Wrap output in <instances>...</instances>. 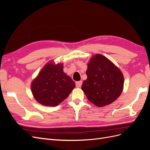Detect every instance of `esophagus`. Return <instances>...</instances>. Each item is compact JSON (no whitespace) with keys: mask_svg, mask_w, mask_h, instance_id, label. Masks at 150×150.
I'll use <instances>...</instances> for the list:
<instances>
[{"mask_svg":"<svg viewBox=\"0 0 150 150\" xmlns=\"http://www.w3.org/2000/svg\"><path fill=\"white\" fill-rule=\"evenodd\" d=\"M83 84V81H77L76 83V86L77 88H81V86H82Z\"/></svg>","mask_w":150,"mask_h":150,"instance_id":"esophagus-1","label":"esophagus"}]
</instances>
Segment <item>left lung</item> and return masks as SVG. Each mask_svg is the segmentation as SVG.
Masks as SVG:
<instances>
[{
	"label": "left lung",
	"mask_w": 150,
	"mask_h": 150,
	"mask_svg": "<svg viewBox=\"0 0 150 150\" xmlns=\"http://www.w3.org/2000/svg\"><path fill=\"white\" fill-rule=\"evenodd\" d=\"M88 78L81 89L88 100L98 107L105 106L120 97L124 86V76L114 63L101 54L91 57L86 72Z\"/></svg>",
	"instance_id": "obj_1"
}]
</instances>
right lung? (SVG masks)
<instances>
[{
	"label": "right lung",
	"mask_w": 150,
	"mask_h": 150,
	"mask_svg": "<svg viewBox=\"0 0 150 150\" xmlns=\"http://www.w3.org/2000/svg\"><path fill=\"white\" fill-rule=\"evenodd\" d=\"M76 86L63 71L62 63L49 61L32 81L30 88L35 99L44 106H56L66 99Z\"/></svg>",
	"instance_id": "right-lung-1"
}]
</instances>
